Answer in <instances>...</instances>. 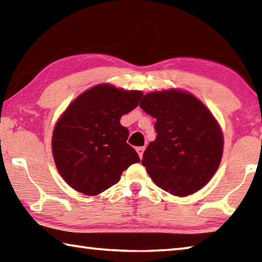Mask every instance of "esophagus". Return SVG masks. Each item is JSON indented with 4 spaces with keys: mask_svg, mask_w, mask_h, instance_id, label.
I'll use <instances>...</instances> for the list:
<instances>
[{
    "mask_svg": "<svg viewBox=\"0 0 262 262\" xmlns=\"http://www.w3.org/2000/svg\"><path fill=\"white\" fill-rule=\"evenodd\" d=\"M136 151H137V154H139V156H140V158H142V157H143V152H144V147H139V148H136Z\"/></svg>",
    "mask_w": 262,
    "mask_h": 262,
    "instance_id": "1",
    "label": "esophagus"
}]
</instances>
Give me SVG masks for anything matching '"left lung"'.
<instances>
[{
  "label": "left lung",
  "mask_w": 262,
  "mask_h": 262,
  "mask_svg": "<svg viewBox=\"0 0 262 262\" xmlns=\"http://www.w3.org/2000/svg\"><path fill=\"white\" fill-rule=\"evenodd\" d=\"M141 108L156 119V140L142 159L158 187L187 196L206 186L220 166L223 133L207 106L179 89L143 96Z\"/></svg>",
  "instance_id": "8db88e82"
}]
</instances>
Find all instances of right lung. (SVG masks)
<instances>
[{"label": "right lung", "instance_id": "right-lung-1", "mask_svg": "<svg viewBox=\"0 0 262 262\" xmlns=\"http://www.w3.org/2000/svg\"><path fill=\"white\" fill-rule=\"evenodd\" d=\"M142 96L139 90L98 84L75 98L61 114L53 130L52 152L57 171L70 187L98 195L140 162L127 143L129 132L120 119L139 105Z\"/></svg>", "mask_w": 262, "mask_h": 262}]
</instances>
